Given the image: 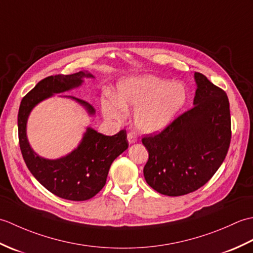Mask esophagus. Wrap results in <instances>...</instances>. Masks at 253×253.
<instances>
[{
	"label": "esophagus",
	"mask_w": 253,
	"mask_h": 253,
	"mask_svg": "<svg viewBox=\"0 0 253 253\" xmlns=\"http://www.w3.org/2000/svg\"><path fill=\"white\" fill-rule=\"evenodd\" d=\"M127 140H128V142H129L130 144L137 142L138 139H137L136 133L135 132H128L127 133Z\"/></svg>",
	"instance_id": "34e87169"
}]
</instances>
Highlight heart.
<instances>
[{
  "label": "heart",
  "instance_id": "heart-1",
  "mask_svg": "<svg viewBox=\"0 0 253 253\" xmlns=\"http://www.w3.org/2000/svg\"><path fill=\"white\" fill-rule=\"evenodd\" d=\"M186 100L187 91L181 84L144 75L120 80L114 96L102 99L101 109L106 117L122 121L128 109L136 107L133 123L138 130L155 133L173 122Z\"/></svg>",
  "mask_w": 253,
  "mask_h": 253
}]
</instances>
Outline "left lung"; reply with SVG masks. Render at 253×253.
Returning a JSON list of instances; mask_svg holds the SVG:
<instances>
[{
  "mask_svg": "<svg viewBox=\"0 0 253 253\" xmlns=\"http://www.w3.org/2000/svg\"><path fill=\"white\" fill-rule=\"evenodd\" d=\"M195 106L158 135L142 138L149 152L144 178L165 196H184L206 185L229 148L232 129L226 92L200 73H195Z\"/></svg>",
  "mask_w": 253,
  "mask_h": 253,
  "instance_id": "left-lung-1",
  "label": "left lung"
}]
</instances>
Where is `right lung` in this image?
Here are the masks:
<instances>
[{
  "label": "right lung",
  "mask_w": 253,
  "mask_h": 253,
  "mask_svg": "<svg viewBox=\"0 0 253 253\" xmlns=\"http://www.w3.org/2000/svg\"><path fill=\"white\" fill-rule=\"evenodd\" d=\"M84 78L94 76L88 72H78L42 79L24 96L18 111L19 146L27 168L53 195L72 201L88 200L104 187L113 161L128 148L126 130H121L114 136H104L88 127L76 149L65 157L49 160L40 157L30 147L27 138V121L32 109L41 101L79 87ZM64 96L78 102L89 115H94L95 110L85 101L71 95Z\"/></svg>",
  "instance_id": "add662e5"
}]
</instances>
